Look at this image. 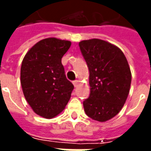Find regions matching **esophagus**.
Here are the masks:
<instances>
[{
  "mask_svg": "<svg viewBox=\"0 0 151 151\" xmlns=\"http://www.w3.org/2000/svg\"><path fill=\"white\" fill-rule=\"evenodd\" d=\"M78 83H79V81H77V80H76V81H73V85H74V86H75V87H76V86H78Z\"/></svg>",
  "mask_w": 151,
  "mask_h": 151,
  "instance_id": "obj_1",
  "label": "esophagus"
}]
</instances>
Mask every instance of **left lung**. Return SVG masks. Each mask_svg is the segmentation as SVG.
Here are the masks:
<instances>
[{
    "instance_id": "left-lung-1",
    "label": "left lung",
    "mask_w": 151,
    "mask_h": 151,
    "mask_svg": "<svg viewBox=\"0 0 151 151\" xmlns=\"http://www.w3.org/2000/svg\"><path fill=\"white\" fill-rule=\"evenodd\" d=\"M89 69L90 96L83 101L91 119L106 122L124 107L129 92L131 71L127 59L117 46L98 38L79 43Z\"/></svg>"
}]
</instances>
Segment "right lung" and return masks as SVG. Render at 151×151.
Wrapping results in <instances>:
<instances>
[{
	"mask_svg": "<svg viewBox=\"0 0 151 151\" xmlns=\"http://www.w3.org/2000/svg\"><path fill=\"white\" fill-rule=\"evenodd\" d=\"M71 43L44 38L27 53L21 66V85L27 101L38 115L52 119L67 105L74 89L61 59Z\"/></svg>",
	"mask_w": 151,
	"mask_h": 151,
	"instance_id": "add662e5",
	"label": "right lung"
}]
</instances>
